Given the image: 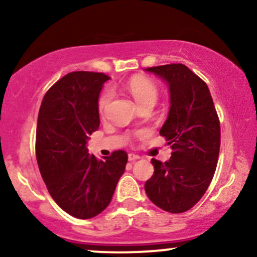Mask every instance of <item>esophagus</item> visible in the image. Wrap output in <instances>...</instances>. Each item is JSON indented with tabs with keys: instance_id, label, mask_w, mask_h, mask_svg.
Returning a JSON list of instances; mask_svg holds the SVG:
<instances>
[{
	"instance_id": "1",
	"label": "esophagus",
	"mask_w": 257,
	"mask_h": 257,
	"mask_svg": "<svg viewBox=\"0 0 257 257\" xmlns=\"http://www.w3.org/2000/svg\"><path fill=\"white\" fill-rule=\"evenodd\" d=\"M128 159L131 162H134V161H138V159H140V156L135 155V153H129L128 155Z\"/></svg>"
}]
</instances>
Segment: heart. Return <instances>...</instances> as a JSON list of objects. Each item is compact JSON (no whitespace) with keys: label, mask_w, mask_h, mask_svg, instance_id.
<instances>
[{"label":"heart","mask_w":257,"mask_h":257,"mask_svg":"<svg viewBox=\"0 0 257 257\" xmlns=\"http://www.w3.org/2000/svg\"><path fill=\"white\" fill-rule=\"evenodd\" d=\"M126 88H128L129 93L132 94L133 98L135 99L138 105H140L141 102H145L147 100H152V101H156L157 99V87H156L155 83H152L149 79L143 78V77H135L132 78L131 81L126 84ZM112 98V90L106 89L102 91V94L99 98V110L102 112L106 108V106L108 105L110 100Z\"/></svg>","instance_id":"obj_1"}]
</instances>
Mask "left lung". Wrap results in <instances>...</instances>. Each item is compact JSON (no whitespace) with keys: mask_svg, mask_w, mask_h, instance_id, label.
Listing matches in <instances>:
<instances>
[{"mask_svg":"<svg viewBox=\"0 0 257 257\" xmlns=\"http://www.w3.org/2000/svg\"><path fill=\"white\" fill-rule=\"evenodd\" d=\"M167 82L170 107L159 131L172 145L168 162L152 158L155 172L145 191L153 204L168 213L190 210L208 190L220 151V120L208 85L182 64L149 67Z\"/></svg>","mask_w":257,"mask_h":257,"instance_id":"left-lung-1","label":"left lung"}]
</instances>
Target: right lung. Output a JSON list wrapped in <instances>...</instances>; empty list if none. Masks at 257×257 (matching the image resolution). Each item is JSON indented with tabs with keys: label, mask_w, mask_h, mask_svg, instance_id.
Segmentation results:
<instances>
[{
	"label": "right lung",
	"mask_w": 257,
	"mask_h": 257,
	"mask_svg": "<svg viewBox=\"0 0 257 257\" xmlns=\"http://www.w3.org/2000/svg\"><path fill=\"white\" fill-rule=\"evenodd\" d=\"M108 79L99 72L67 73L47 91L38 112L41 175L55 203L77 219L105 210L128 162L122 150L104 159L88 153V140L100 124L99 94Z\"/></svg>",
	"instance_id": "right-lung-1"
}]
</instances>
